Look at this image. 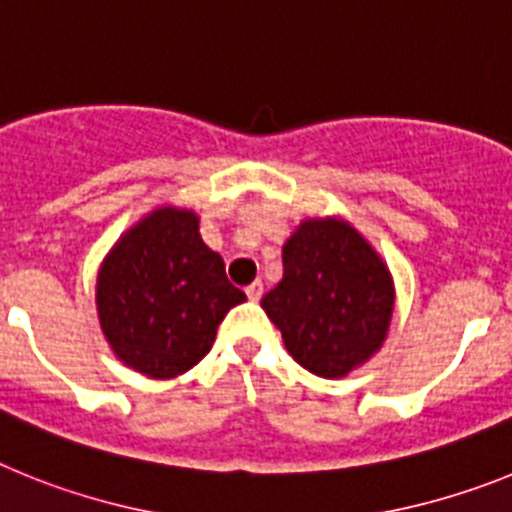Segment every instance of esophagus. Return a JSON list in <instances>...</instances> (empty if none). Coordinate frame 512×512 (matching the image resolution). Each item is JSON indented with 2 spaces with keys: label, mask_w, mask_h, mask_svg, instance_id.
<instances>
[{
  "label": "esophagus",
  "mask_w": 512,
  "mask_h": 512,
  "mask_svg": "<svg viewBox=\"0 0 512 512\" xmlns=\"http://www.w3.org/2000/svg\"><path fill=\"white\" fill-rule=\"evenodd\" d=\"M244 293H247V299H250V301H260V296H262V281L250 283V286L244 288Z\"/></svg>",
  "instance_id": "esophagus-1"
}]
</instances>
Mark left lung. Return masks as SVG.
Here are the masks:
<instances>
[{"mask_svg":"<svg viewBox=\"0 0 512 512\" xmlns=\"http://www.w3.org/2000/svg\"><path fill=\"white\" fill-rule=\"evenodd\" d=\"M286 350L306 371L340 379L384 342L391 275L371 244L337 219L304 221L283 244V281L262 296Z\"/></svg>","mask_w":512,"mask_h":512,"instance_id":"left-lung-1","label":"left lung"}]
</instances>
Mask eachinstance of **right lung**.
<instances>
[{
    "mask_svg": "<svg viewBox=\"0 0 512 512\" xmlns=\"http://www.w3.org/2000/svg\"><path fill=\"white\" fill-rule=\"evenodd\" d=\"M244 299L198 234V216L180 208H159L126 231L97 275L110 348L151 379L190 371L211 350L226 311Z\"/></svg>",
    "mask_w": 512,
    "mask_h": 512,
    "instance_id": "1",
    "label": "right lung"
}]
</instances>
